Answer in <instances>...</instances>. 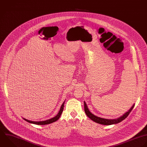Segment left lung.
Listing matches in <instances>:
<instances>
[{
  "mask_svg": "<svg viewBox=\"0 0 147 147\" xmlns=\"http://www.w3.org/2000/svg\"><path fill=\"white\" fill-rule=\"evenodd\" d=\"M134 106H135V105H134L131 108V109L127 112H126L123 116H122L121 117H120L117 119H105L98 117L94 115L93 114H92L89 111L88 107H87L85 102L84 101V109H85V113L87 115V116H88L92 120H93V121H94L98 124H102V125H107L117 124V123H120L123 120H124L125 119H126L128 117V116L129 115L130 112L132 111V110L134 108Z\"/></svg>",
  "mask_w": 147,
  "mask_h": 147,
  "instance_id": "1",
  "label": "left lung"
}]
</instances>
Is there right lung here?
I'll return each mask as SVG.
<instances>
[{"label": "right lung", "mask_w": 147, "mask_h": 147, "mask_svg": "<svg viewBox=\"0 0 147 147\" xmlns=\"http://www.w3.org/2000/svg\"><path fill=\"white\" fill-rule=\"evenodd\" d=\"M64 104H65V102H63V103L62 104V106L61 107V109L59 110V112H58L57 115L55 116L54 117L51 118V119H50L49 120H46V121H31L25 119H23L25 121H27L28 123L34 124H36V125H46V124H49L53 123L57 121L59 119V117H60V116H61V114H62V113L63 112V110Z\"/></svg>", "instance_id": "1"}]
</instances>
